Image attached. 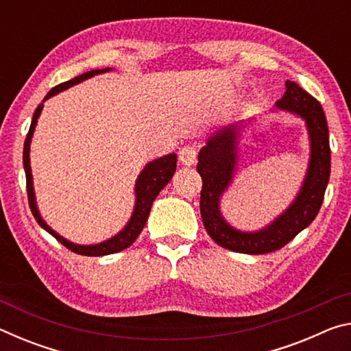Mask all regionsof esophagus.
Segmentation results:
<instances>
[{
	"label": "esophagus",
	"mask_w": 351,
	"mask_h": 351,
	"mask_svg": "<svg viewBox=\"0 0 351 351\" xmlns=\"http://www.w3.org/2000/svg\"><path fill=\"white\" fill-rule=\"evenodd\" d=\"M197 156H198V148L193 144L184 145L180 150V161L186 165L195 164V161H197Z\"/></svg>",
	"instance_id": "obj_1"
}]
</instances>
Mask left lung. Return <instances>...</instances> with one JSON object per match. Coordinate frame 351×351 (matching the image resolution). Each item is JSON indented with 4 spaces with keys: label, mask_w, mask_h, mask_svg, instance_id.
<instances>
[{
    "label": "left lung",
    "mask_w": 351,
    "mask_h": 351,
    "mask_svg": "<svg viewBox=\"0 0 351 351\" xmlns=\"http://www.w3.org/2000/svg\"><path fill=\"white\" fill-rule=\"evenodd\" d=\"M276 106L305 119L311 141V158L304 186L295 201L268 228L258 232H240L230 228L219 213V197L232 181L235 171L237 138L243 130V122L219 130L198 154L197 170L203 180L199 198L201 218L210 239L229 251L241 254L274 252L308 228L322 206L331 165L328 125L322 105L297 83L288 80L287 91L280 100H277Z\"/></svg>",
    "instance_id": "left-lung-1"
}]
</instances>
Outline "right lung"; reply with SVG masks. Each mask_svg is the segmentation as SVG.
Returning a JSON list of instances; mask_svg holds the SVG:
<instances>
[{
	"label": "right lung",
	"instance_id": "1",
	"mask_svg": "<svg viewBox=\"0 0 351 351\" xmlns=\"http://www.w3.org/2000/svg\"><path fill=\"white\" fill-rule=\"evenodd\" d=\"M108 69H94L90 71V73L80 74L74 77L64 83H60L56 88L46 94V99H49L52 96H56L57 93H60L66 88L75 85V83H80L83 80L90 79V77L105 73ZM41 110H43V104H40L37 106V110L34 112L32 122H31V128H29L26 141H25V148H23V164H25V171H26V189H27V199H29V207H31V212L34 218L37 219V223L43 228L45 230H47L52 237L62 243L64 247H68L69 251H73L75 254L80 255H88V257H100V255H108V254H114L119 251H123L128 246H132L134 240L138 239L139 234L144 229V226L147 223V218L150 215V209L154 198L158 197L159 192L167 186L169 181L173 178L175 170H176V154L171 153L167 154V156H162L159 159H154L150 164L145 165V169L141 171V175L136 181V206L133 210L132 219H130L128 224L123 228L121 232L117 235L112 237V239L106 240L104 243H99V245H93V246H82V245H74L68 240H64L63 237L58 235L57 232H54L49 226H47L43 219H41L37 204H35V195H34V187H32V173H31V162H29V147H31V139L34 134L35 125H37V119L40 116Z\"/></svg>",
	"mask_w": 351,
	"mask_h": 351
}]
</instances>
